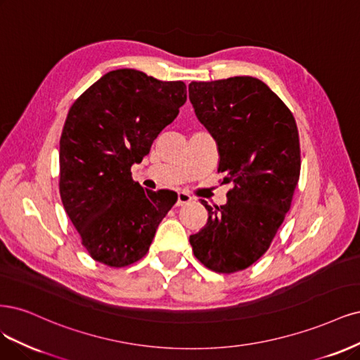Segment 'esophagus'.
I'll return each mask as SVG.
<instances>
[{"label": "esophagus", "instance_id": "obj_1", "mask_svg": "<svg viewBox=\"0 0 360 360\" xmlns=\"http://www.w3.org/2000/svg\"><path fill=\"white\" fill-rule=\"evenodd\" d=\"M193 200V197L188 194V193H184V191H179L178 193V200H176V206H184L187 205Z\"/></svg>", "mask_w": 360, "mask_h": 360}]
</instances>
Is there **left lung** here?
Returning <instances> with one entry per match:
<instances>
[{
  "label": "left lung",
  "instance_id": "left-lung-1",
  "mask_svg": "<svg viewBox=\"0 0 360 360\" xmlns=\"http://www.w3.org/2000/svg\"><path fill=\"white\" fill-rule=\"evenodd\" d=\"M188 92L218 145V172L233 184L226 205L214 210L202 200L210 217L190 243L207 269L233 274L268 251L290 210L300 175L297 127L284 101L256 77L191 82Z\"/></svg>",
  "mask_w": 360,
  "mask_h": 360
}]
</instances>
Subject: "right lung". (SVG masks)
<instances>
[{"label": "right lung", "mask_w": 360, "mask_h": 360, "mask_svg": "<svg viewBox=\"0 0 360 360\" xmlns=\"http://www.w3.org/2000/svg\"><path fill=\"white\" fill-rule=\"evenodd\" d=\"M187 100L181 80L120 68L68 110L60 139V194L89 256L110 268L141 260L178 195L133 181L131 166Z\"/></svg>", "instance_id": "add662e5"}]
</instances>
